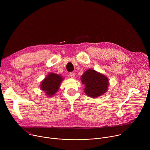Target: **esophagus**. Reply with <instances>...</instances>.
Returning a JSON list of instances; mask_svg holds the SVG:
<instances>
[{
  "mask_svg": "<svg viewBox=\"0 0 150 150\" xmlns=\"http://www.w3.org/2000/svg\"><path fill=\"white\" fill-rule=\"evenodd\" d=\"M69 76H71V78H74L75 77V73H74V72H71V73L69 74Z\"/></svg>",
  "mask_w": 150,
  "mask_h": 150,
  "instance_id": "34e87169",
  "label": "esophagus"
}]
</instances>
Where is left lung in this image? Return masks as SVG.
<instances>
[{
	"mask_svg": "<svg viewBox=\"0 0 150 150\" xmlns=\"http://www.w3.org/2000/svg\"><path fill=\"white\" fill-rule=\"evenodd\" d=\"M81 82L85 85V93L93 98L98 97L108 90V78L93 69H89L83 74Z\"/></svg>",
	"mask_w": 150,
	"mask_h": 150,
	"instance_id": "obj_1",
	"label": "left lung"
}]
</instances>
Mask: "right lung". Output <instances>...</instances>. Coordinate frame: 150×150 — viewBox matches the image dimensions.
I'll list each match as a JSON object with an SVG mask.
<instances>
[{
	"label": "right lung",
	"instance_id": "obj_1",
	"mask_svg": "<svg viewBox=\"0 0 150 150\" xmlns=\"http://www.w3.org/2000/svg\"><path fill=\"white\" fill-rule=\"evenodd\" d=\"M63 79L62 76L56 74L50 73L41 82L40 88L45 92L48 97H51L58 91Z\"/></svg>",
	"mask_w": 150,
	"mask_h": 150
}]
</instances>
